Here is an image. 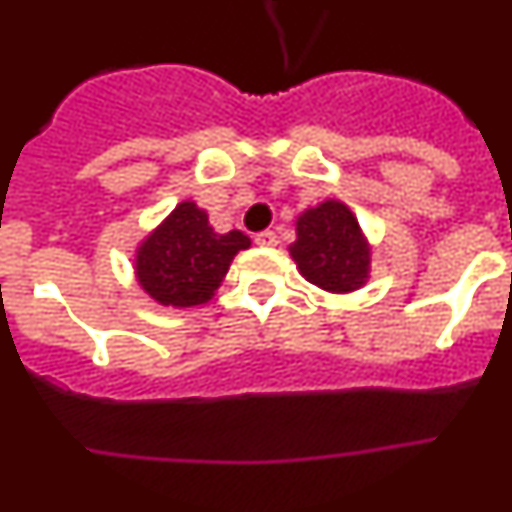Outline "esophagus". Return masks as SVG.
<instances>
[{
	"mask_svg": "<svg viewBox=\"0 0 512 512\" xmlns=\"http://www.w3.org/2000/svg\"><path fill=\"white\" fill-rule=\"evenodd\" d=\"M253 241L259 246H277V233L274 230H261V233L253 235Z\"/></svg>",
	"mask_w": 512,
	"mask_h": 512,
	"instance_id": "34e87169",
	"label": "esophagus"
}]
</instances>
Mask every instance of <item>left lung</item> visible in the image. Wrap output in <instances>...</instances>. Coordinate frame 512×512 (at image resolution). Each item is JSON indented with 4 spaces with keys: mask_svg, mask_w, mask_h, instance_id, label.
Segmentation results:
<instances>
[{
    "mask_svg": "<svg viewBox=\"0 0 512 512\" xmlns=\"http://www.w3.org/2000/svg\"><path fill=\"white\" fill-rule=\"evenodd\" d=\"M289 253L302 277L325 292H354L369 277V246L343 202L325 200L302 212Z\"/></svg>",
    "mask_w": 512,
    "mask_h": 512,
    "instance_id": "obj_1",
    "label": "left lung"
}]
</instances>
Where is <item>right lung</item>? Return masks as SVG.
<instances>
[{
    "label": "right lung",
    "instance_id": "add662e5",
    "mask_svg": "<svg viewBox=\"0 0 512 512\" xmlns=\"http://www.w3.org/2000/svg\"><path fill=\"white\" fill-rule=\"evenodd\" d=\"M248 246L251 238L241 230L215 233L205 210L182 202L140 243L135 277L161 305H202L215 295L235 253Z\"/></svg>",
    "mask_w": 512,
    "mask_h": 512
}]
</instances>
